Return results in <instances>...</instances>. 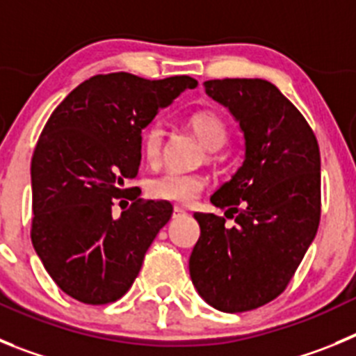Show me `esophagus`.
Wrapping results in <instances>:
<instances>
[{
    "label": "esophagus",
    "instance_id": "obj_1",
    "mask_svg": "<svg viewBox=\"0 0 356 356\" xmlns=\"http://www.w3.org/2000/svg\"><path fill=\"white\" fill-rule=\"evenodd\" d=\"M185 209H181V207H175V209H172V217H181V216H185Z\"/></svg>",
    "mask_w": 356,
    "mask_h": 356
}]
</instances>
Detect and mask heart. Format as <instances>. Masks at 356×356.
Here are the masks:
<instances>
[{"instance_id": "obj_1", "label": "heart", "mask_w": 356, "mask_h": 356, "mask_svg": "<svg viewBox=\"0 0 356 356\" xmlns=\"http://www.w3.org/2000/svg\"><path fill=\"white\" fill-rule=\"evenodd\" d=\"M187 127L200 143L210 151H216L228 143V127L225 119L212 110H197L187 118ZM163 128L160 122H149L140 131V153L147 163H156L162 155ZM207 187V176L197 172L168 171L149 181V194L156 200L172 203H191Z\"/></svg>"}]
</instances>
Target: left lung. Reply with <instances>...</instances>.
I'll list each match as a JSON object with an SVG mask.
<instances>
[{
    "instance_id": "8db88e82",
    "label": "left lung",
    "mask_w": 356,
    "mask_h": 356,
    "mask_svg": "<svg viewBox=\"0 0 356 356\" xmlns=\"http://www.w3.org/2000/svg\"><path fill=\"white\" fill-rule=\"evenodd\" d=\"M246 139V159L212 197L234 226L194 213L201 235L188 271L207 303L248 312L291 284L321 221V153L316 134L278 87L260 78L205 81Z\"/></svg>"
}]
</instances>
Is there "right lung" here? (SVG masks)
<instances>
[{"mask_svg":"<svg viewBox=\"0 0 356 356\" xmlns=\"http://www.w3.org/2000/svg\"><path fill=\"white\" fill-rule=\"evenodd\" d=\"M196 85L185 74H96L49 115L31 156V244L58 289L80 303L127 294L171 219L169 201L143 200L127 184L139 172L143 128ZM118 199L132 203L115 218Z\"/></svg>","mask_w":356,"mask_h":356,"instance_id":"1","label":"right lung"}]
</instances>
